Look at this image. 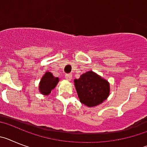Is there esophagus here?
Listing matches in <instances>:
<instances>
[{
  "mask_svg": "<svg viewBox=\"0 0 147 147\" xmlns=\"http://www.w3.org/2000/svg\"><path fill=\"white\" fill-rule=\"evenodd\" d=\"M72 78V74H66V75H65V78H66L67 81H71Z\"/></svg>",
  "mask_w": 147,
  "mask_h": 147,
  "instance_id": "1",
  "label": "esophagus"
}]
</instances>
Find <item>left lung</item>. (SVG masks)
I'll list each match as a JSON object with an SVG mask.
<instances>
[{
	"label": "left lung",
	"mask_w": 147,
	"mask_h": 147,
	"mask_svg": "<svg viewBox=\"0 0 147 147\" xmlns=\"http://www.w3.org/2000/svg\"><path fill=\"white\" fill-rule=\"evenodd\" d=\"M80 102L88 107H95L107 99L110 84L104 78L92 71H88L74 80Z\"/></svg>",
	"instance_id": "1"
}]
</instances>
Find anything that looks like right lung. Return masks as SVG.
Instances as JSON below:
<instances>
[{
	"mask_svg": "<svg viewBox=\"0 0 147 147\" xmlns=\"http://www.w3.org/2000/svg\"><path fill=\"white\" fill-rule=\"evenodd\" d=\"M59 78L53 76L52 73L50 72H46L40 79L39 83L38 89L40 94L43 95H49L52 89H55L57 86Z\"/></svg>",
	"mask_w": 147,
	"mask_h": 147,
	"instance_id": "add662e5",
	"label": "right lung"
}]
</instances>
